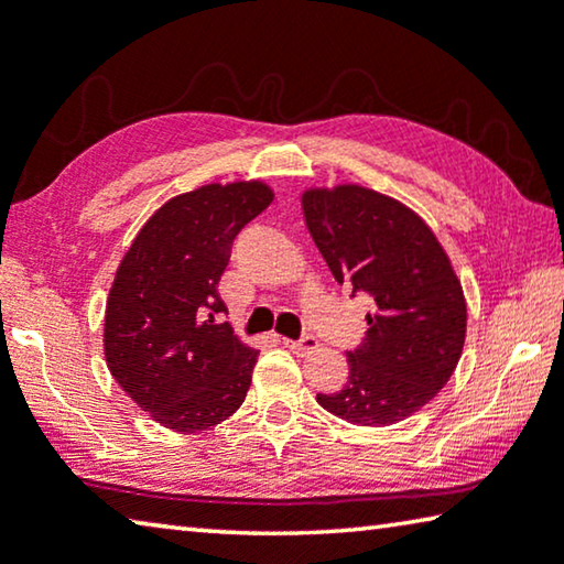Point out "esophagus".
I'll return each mask as SVG.
<instances>
[{
  "label": "esophagus",
  "instance_id": "esophagus-1",
  "mask_svg": "<svg viewBox=\"0 0 564 564\" xmlns=\"http://www.w3.org/2000/svg\"><path fill=\"white\" fill-rule=\"evenodd\" d=\"M283 346L289 348V351L299 354V356H306V354H314L318 348V341L314 336H303L299 341H293V338H283Z\"/></svg>",
  "mask_w": 564,
  "mask_h": 564
}]
</instances>
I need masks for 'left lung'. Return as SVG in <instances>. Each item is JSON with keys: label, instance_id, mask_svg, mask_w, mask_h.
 Here are the masks:
<instances>
[{"label": "left lung", "instance_id": "left-lung-1", "mask_svg": "<svg viewBox=\"0 0 564 564\" xmlns=\"http://www.w3.org/2000/svg\"><path fill=\"white\" fill-rule=\"evenodd\" d=\"M301 208L334 279L373 301L364 346L346 354V387L316 401L356 426L404 422L462 359L467 299L449 256L422 216L371 187H306Z\"/></svg>", "mask_w": 564, "mask_h": 564}]
</instances>
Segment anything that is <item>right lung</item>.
I'll list each match as a JSON object with an SVG mask.
<instances>
[{
  "label": "right lung",
  "mask_w": 564,
  "mask_h": 564,
  "mask_svg": "<svg viewBox=\"0 0 564 564\" xmlns=\"http://www.w3.org/2000/svg\"><path fill=\"white\" fill-rule=\"evenodd\" d=\"M273 203L263 181L208 183L150 216L115 271L105 361L160 426L195 434L226 422L248 394L256 348L220 324L218 281L230 243Z\"/></svg>",
  "instance_id": "right-lung-1"
}]
</instances>
